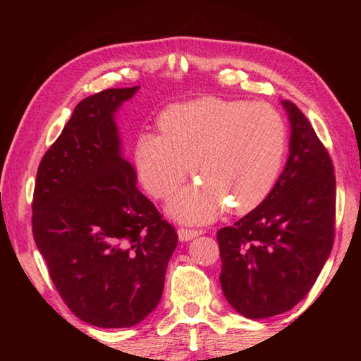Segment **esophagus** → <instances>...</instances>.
<instances>
[{
	"instance_id": "esophagus-1",
	"label": "esophagus",
	"mask_w": 361,
	"mask_h": 361,
	"mask_svg": "<svg viewBox=\"0 0 361 361\" xmlns=\"http://www.w3.org/2000/svg\"><path fill=\"white\" fill-rule=\"evenodd\" d=\"M200 234H202V231H197V229H185V228L178 229V239L181 242L192 240V239H195V237H199Z\"/></svg>"
}]
</instances>
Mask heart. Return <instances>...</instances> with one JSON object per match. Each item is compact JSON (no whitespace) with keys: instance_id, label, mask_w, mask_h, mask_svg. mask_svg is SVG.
<instances>
[{"instance_id":"heart-1","label":"heart","mask_w":361,"mask_h":361,"mask_svg":"<svg viewBox=\"0 0 361 361\" xmlns=\"http://www.w3.org/2000/svg\"><path fill=\"white\" fill-rule=\"evenodd\" d=\"M157 133H142L135 164L145 188L169 199L194 170L200 181L169 205L173 218L202 224L224 204L245 213L264 200L276 183L286 148V127L276 108L262 102L209 97L170 106Z\"/></svg>"}]
</instances>
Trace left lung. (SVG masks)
<instances>
[{
	"label": "left lung",
	"instance_id": "obj_1",
	"mask_svg": "<svg viewBox=\"0 0 361 361\" xmlns=\"http://www.w3.org/2000/svg\"><path fill=\"white\" fill-rule=\"evenodd\" d=\"M290 121V156L267 197L234 226L218 231L219 283L232 309L267 319L295 307L312 288L334 242L333 162L296 105L282 100Z\"/></svg>",
	"mask_w": 361,
	"mask_h": 361
}]
</instances>
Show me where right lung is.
Segmentation results:
<instances>
[{
    "instance_id": "1",
    "label": "right lung",
    "mask_w": 361,
    "mask_h": 361,
    "mask_svg": "<svg viewBox=\"0 0 361 361\" xmlns=\"http://www.w3.org/2000/svg\"><path fill=\"white\" fill-rule=\"evenodd\" d=\"M138 89L79 102L36 173V247L71 312L100 328L133 326L156 309L178 243L122 156L114 114Z\"/></svg>"
}]
</instances>
